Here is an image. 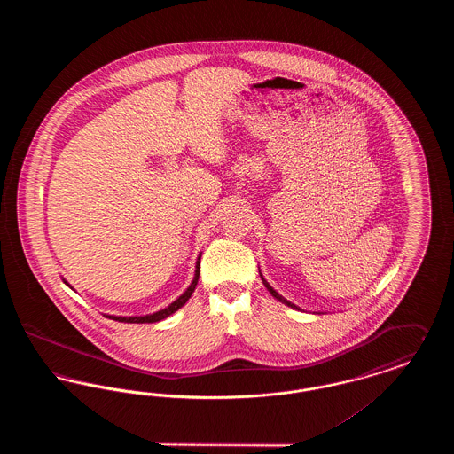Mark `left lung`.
I'll use <instances>...</instances> for the list:
<instances>
[{"label": "left lung", "instance_id": "1", "mask_svg": "<svg viewBox=\"0 0 454 454\" xmlns=\"http://www.w3.org/2000/svg\"><path fill=\"white\" fill-rule=\"evenodd\" d=\"M260 279H262V282H263V286L267 287V291H269V293H270V294H272L276 300H279L282 304H286V306H289V308H293V309H300V306H296L294 302L287 301L284 296H281V294H279V293H278V291H276V289H274V287H272V286L267 282V279L263 278V274H262V272H260Z\"/></svg>", "mask_w": 454, "mask_h": 454}]
</instances>
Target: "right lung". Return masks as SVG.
Returning a JSON list of instances; mask_svg holds the SVG:
<instances>
[{"label":"right lung","instance_id":"right-lung-1","mask_svg":"<svg viewBox=\"0 0 454 454\" xmlns=\"http://www.w3.org/2000/svg\"><path fill=\"white\" fill-rule=\"evenodd\" d=\"M200 255H202V252L199 254V257L195 260L194 279L189 284V287H187L175 301L170 302L168 306H165V308H161V309H158V311H154V313L139 315V317H121V315H107V313H106V317L110 318V320H117V322H124V324H156V322H161V320L168 318L170 315H173L175 311H178L185 302L189 301V298L192 296V293L195 291V286H197V281H199ZM63 281H65L66 286L71 287L69 282L66 281V279H63ZM71 289H73V287H71Z\"/></svg>","mask_w":454,"mask_h":454}]
</instances>
